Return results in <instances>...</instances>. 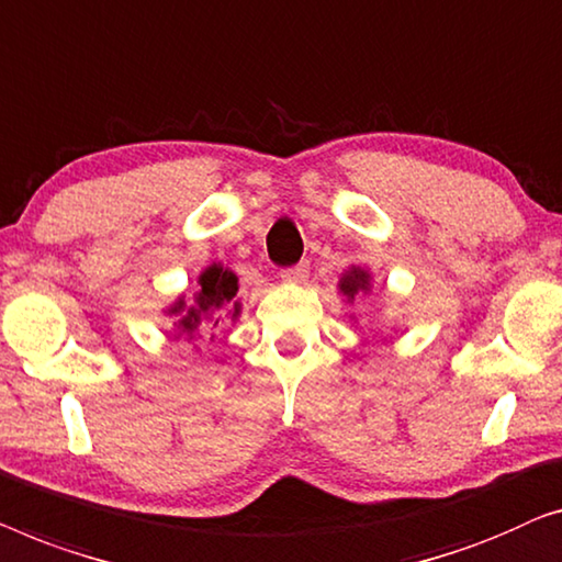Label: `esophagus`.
Masks as SVG:
<instances>
[{
	"instance_id": "1",
	"label": "esophagus",
	"mask_w": 562,
	"mask_h": 562,
	"mask_svg": "<svg viewBox=\"0 0 562 562\" xmlns=\"http://www.w3.org/2000/svg\"><path fill=\"white\" fill-rule=\"evenodd\" d=\"M307 274H311V267H307L305 262L295 265V267H288V270H282V282L300 284V282L307 280Z\"/></svg>"
}]
</instances>
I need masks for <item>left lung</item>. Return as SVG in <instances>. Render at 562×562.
<instances>
[{
	"mask_svg": "<svg viewBox=\"0 0 562 562\" xmlns=\"http://www.w3.org/2000/svg\"><path fill=\"white\" fill-rule=\"evenodd\" d=\"M338 292L346 297V303L353 305V300H359L371 292V272L367 270V267L351 265L349 270L341 274V280H338ZM351 321H353V315H351Z\"/></svg>",
	"mask_w": 562,
	"mask_h": 562,
	"instance_id": "obj_1",
	"label": "left lung"
}]
</instances>
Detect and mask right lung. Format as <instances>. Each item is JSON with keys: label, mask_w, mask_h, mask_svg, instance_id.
Instances as JSON below:
<instances>
[{"label": "right lung", "mask_w": 562, "mask_h": 562, "mask_svg": "<svg viewBox=\"0 0 562 562\" xmlns=\"http://www.w3.org/2000/svg\"><path fill=\"white\" fill-rule=\"evenodd\" d=\"M236 292H239V278L232 267L211 262L199 274V290L193 292V297L178 295L176 303H170L162 313L172 318L176 338L183 336L193 341L201 330L216 328L218 321H239L241 303L236 300Z\"/></svg>", "instance_id": "obj_1"}]
</instances>
